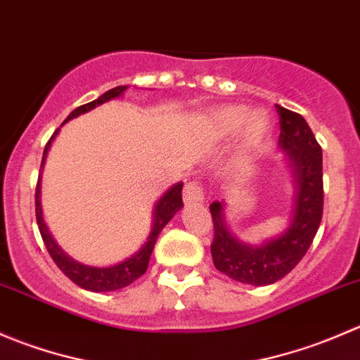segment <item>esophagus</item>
<instances>
[{
	"label": "esophagus",
	"instance_id": "obj_1",
	"mask_svg": "<svg viewBox=\"0 0 360 360\" xmlns=\"http://www.w3.org/2000/svg\"><path fill=\"white\" fill-rule=\"evenodd\" d=\"M183 198L186 203H202L203 198H205L203 188L198 183H195V181L193 183H188L186 186H184Z\"/></svg>",
	"mask_w": 360,
	"mask_h": 360
}]
</instances>
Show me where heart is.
Returning a JSON list of instances; mask_svg holds the SVG:
<instances>
[{
	"instance_id": "obj_1",
	"label": "heart",
	"mask_w": 360,
	"mask_h": 360,
	"mask_svg": "<svg viewBox=\"0 0 360 360\" xmlns=\"http://www.w3.org/2000/svg\"><path fill=\"white\" fill-rule=\"evenodd\" d=\"M212 127L219 136H233L240 130L238 151L244 160H250L261 150L271 134V118L268 112L249 111L245 106H224L212 115Z\"/></svg>"
}]
</instances>
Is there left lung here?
<instances>
[{
    "instance_id": "left-lung-1",
    "label": "left lung",
    "mask_w": 360,
    "mask_h": 360,
    "mask_svg": "<svg viewBox=\"0 0 360 360\" xmlns=\"http://www.w3.org/2000/svg\"><path fill=\"white\" fill-rule=\"evenodd\" d=\"M277 112L281 118L278 148L284 151V162L291 170L296 190L288 228L261 244H248L228 228L224 200L210 203L214 266L242 284L270 285L284 278L303 259L321 226L324 207L322 148L303 116L282 106H277Z\"/></svg>"
}]
</instances>
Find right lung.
I'll list each match as a JSON object with an SVG mask.
<instances>
[{"label":"right lung","mask_w":360,"mask_h":360,"mask_svg":"<svg viewBox=\"0 0 360 360\" xmlns=\"http://www.w3.org/2000/svg\"><path fill=\"white\" fill-rule=\"evenodd\" d=\"M125 90H127V85L115 86V89L108 90V92H104L103 96L97 97V99L92 101V103L76 108V110L68 116L64 123H68L69 120L76 118V116L92 111L94 108L101 106V104L108 103V101L116 99V97H122ZM57 134H59V130L53 134L52 139H50L49 144L45 146V151H43L39 179H38V186H36V221H38L39 233H41L43 242H45V248L49 250L50 256H52V259L56 261L59 270L63 271L68 278H71L76 285L86 289V291L108 292V291H116V289L127 288V285L132 284L136 278H139L141 275L146 274L148 263H150L151 252H153L155 244H157L158 235L162 233V230L167 226V223H169V221L172 219L181 209H183V195H181V191H183V183H176L174 186H170L169 190L158 198L157 203H155L151 231L150 235H148L146 242L141 245L139 250H136V252H134L130 257H127V259L120 261V263L116 264H111V266H90V264H83L79 263V261L72 259L71 256H68V254L59 248V244L53 240L49 226L45 224V219H43L41 170L43 167H45L46 155H49L50 146H52V141L56 139Z\"/></svg>","instance_id":"add662e5"}]
</instances>
